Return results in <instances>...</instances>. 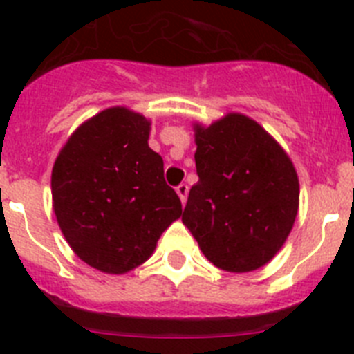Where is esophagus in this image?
<instances>
[{
	"label": "esophagus",
	"instance_id": "esophagus-1",
	"mask_svg": "<svg viewBox=\"0 0 354 354\" xmlns=\"http://www.w3.org/2000/svg\"><path fill=\"white\" fill-rule=\"evenodd\" d=\"M187 193H189V187H187V184H180V186H177V194H179L180 202H183V205L186 203L187 200Z\"/></svg>",
	"mask_w": 354,
	"mask_h": 354
}]
</instances>
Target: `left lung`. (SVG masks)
Wrapping results in <instances>:
<instances>
[{"instance_id":"8db88e82","label":"left lung","mask_w":354,"mask_h":354,"mask_svg":"<svg viewBox=\"0 0 354 354\" xmlns=\"http://www.w3.org/2000/svg\"><path fill=\"white\" fill-rule=\"evenodd\" d=\"M198 183L183 223L217 268L258 270L281 251L295 225L300 184L293 161L270 133L244 113L194 122Z\"/></svg>"}]
</instances>
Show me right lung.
I'll list each match as a JSON object with an SVG mask.
<instances>
[{"instance_id":"add662e5","label":"right lung","mask_w":354,"mask_h":354,"mask_svg":"<svg viewBox=\"0 0 354 354\" xmlns=\"http://www.w3.org/2000/svg\"><path fill=\"white\" fill-rule=\"evenodd\" d=\"M149 133L142 113L110 106L71 133L52 168V209L64 239L84 263L105 274L145 263L183 214Z\"/></svg>"}]
</instances>
